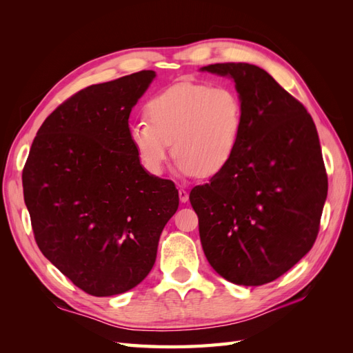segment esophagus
<instances>
[{"instance_id": "1", "label": "esophagus", "mask_w": 353, "mask_h": 353, "mask_svg": "<svg viewBox=\"0 0 353 353\" xmlns=\"http://www.w3.org/2000/svg\"><path fill=\"white\" fill-rule=\"evenodd\" d=\"M178 194H179V200H181V201H183V203L188 201V193H187V191H185L184 188H179V190H178Z\"/></svg>"}]
</instances>
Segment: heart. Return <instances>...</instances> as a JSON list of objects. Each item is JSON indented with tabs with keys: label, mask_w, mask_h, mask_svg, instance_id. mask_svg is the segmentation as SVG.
<instances>
[{
	"label": "heart",
	"mask_w": 353,
	"mask_h": 353,
	"mask_svg": "<svg viewBox=\"0 0 353 353\" xmlns=\"http://www.w3.org/2000/svg\"><path fill=\"white\" fill-rule=\"evenodd\" d=\"M147 121L130 128V140L147 174L165 172L172 153L181 176H212L237 150L243 126L239 94L227 85L181 82L148 101Z\"/></svg>",
	"instance_id": "obj_1"
}]
</instances>
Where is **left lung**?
I'll return each instance as SVG.
<instances>
[{
  "mask_svg": "<svg viewBox=\"0 0 353 353\" xmlns=\"http://www.w3.org/2000/svg\"><path fill=\"white\" fill-rule=\"evenodd\" d=\"M228 77L243 105L237 150L190 193L203 252L222 279L262 285L312 249L328 181L315 123L303 104L249 63L200 68Z\"/></svg>",
  "mask_w": 353,
  "mask_h": 353,
  "instance_id": "1",
  "label": "left lung"
}]
</instances>
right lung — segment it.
Segmentation results:
<instances>
[{"mask_svg":"<svg viewBox=\"0 0 353 353\" xmlns=\"http://www.w3.org/2000/svg\"><path fill=\"white\" fill-rule=\"evenodd\" d=\"M154 78L143 70L74 94L41 125L23 169L39 250L97 297L145 279L179 205L175 184L147 174L130 140L131 110Z\"/></svg>","mask_w":353,"mask_h":353,"instance_id":"1","label":"right lung"}]
</instances>
